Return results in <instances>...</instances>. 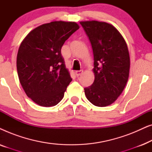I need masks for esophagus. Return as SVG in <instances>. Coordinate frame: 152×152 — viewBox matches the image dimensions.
<instances>
[{"mask_svg": "<svg viewBox=\"0 0 152 152\" xmlns=\"http://www.w3.org/2000/svg\"><path fill=\"white\" fill-rule=\"evenodd\" d=\"M75 75H76V76L77 77H78V76H80V75H82V73H83V70H76L75 72Z\"/></svg>", "mask_w": 152, "mask_h": 152, "instance_id": "1", "label": "esophagus"}]
</instances>
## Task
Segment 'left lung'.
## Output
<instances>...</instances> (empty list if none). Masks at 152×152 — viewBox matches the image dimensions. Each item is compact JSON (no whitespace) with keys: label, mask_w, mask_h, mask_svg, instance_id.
Wrapping results in <instances>:
<instances>
[{"label":"left lung","mask_w":152,"mask_h":152,"mask_svg":"<svg viewBox=\"0 0 152 152\" xmlns=\"http://www.w3.org/2000/svg\"><path fill=\"white\" fill-rule=\"evenodd\" d=\"M93 52L95 80L84 88L88 100L97 107L113 104L127 82L130 69L128 47L120 32L111 24L97 20L81 21Z\"/></svg>","instance_id":"left-lung-1"}]
</instances>
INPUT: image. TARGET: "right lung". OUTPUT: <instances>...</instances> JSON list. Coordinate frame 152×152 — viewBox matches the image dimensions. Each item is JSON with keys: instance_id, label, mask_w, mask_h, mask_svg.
Listing matches in <instances>:
<instances>
[{"instance_id": "right-lung-1", "label": "right lung", "mask_w": 152, "mask_h": 152, "mask_svg": "<svg viewBox=\"0 0 152 152\" xmlns=\"http://www.w3.org/2000/svg\"><path fill=\"white\" fill-rule=\"evenodd\" d=\"M79 28L75 22L53 21L33 29L20 43L18 79L28 97L38 105L53 107L63 99L72 78L61 49Z\"/></svg>"}]
</instances>
